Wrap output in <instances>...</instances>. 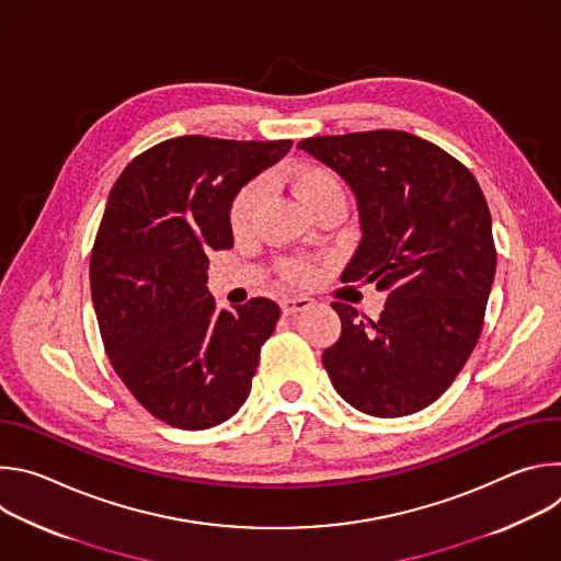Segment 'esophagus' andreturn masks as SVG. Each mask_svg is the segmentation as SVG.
<instances>
[{
  "label": "esophagus",
  "mask_w": 561,
  "mask_h": 561,
  "mask_svg": "<svg viewBox=\"0 0 561 561\" xmlns=\"http://www.w3.org/2000/svg\"><path fill=\"white\" fill-rule=\"evenodd\" d=\"M279 306H282V312H284V314H295V312L308 310V308L312 306V299H310V297H304V295H299V297H284V299L279 301Z\"/></svg>",
  "instance_id": "34e87169"
}]
</instances>
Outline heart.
Returning a JSON list of instances; mask_svg holds the SVG:
<instances>
[{"instance_id":"obj_1","label":"heart","mask_w":561,"mask_h":561,"mask_svg":"<svg viewBox=\"0 0 561 561\" xmlns=\"http://www.w3.org/2000/svg\"><path fill=\"white\" fill-rule=\"evenodd\" d=\"M288 182L297 193V197L301 199V204L312 215L331 206H346L344 184L327 167L304 164L288 175ZM266 193H268V184L264 180H251L249 184H244L237 191L228 210L230 228L234 232H249L255 226L260 210L264 206ZM282 275L290 284H308L314 277V268L306 260H286L282 264Z\"/></svg>"}]
</instances>
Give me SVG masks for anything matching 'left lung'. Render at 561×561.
<instances>
[{
  "instance_id": "1",
  "label": "left lung",
  "mask_w": 561,
  "mask_h": 561,
  "mask_svg": "<svg viewBox=\"0 0 561 561\" xmlns=\"http://www.w3.org/2000/svg\"><path fill=\"white\" fill-rule=\"evenodd\" d=\"M297 148L357 199L362 239L342 279L388 295L377 319L331 304L342 335L324 368L366 415L417 413L446 392L484 327L497 266L484 193L455 157L404 130L310 137Z\"/></svg>"
}]
</instances>
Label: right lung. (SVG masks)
Returning <instances> with one entry per match:
<instances>
[{
  "label": "right lung",
  "mask_w": 561,
  "mask_h": 561,
  "mask_svg": "<svg viewBox=\"0 0 561 561\" xmlns=\"http://www.w3.org/2000/svg\"><path fill=\"white\" fill-rule=\"evenodd\" d=\"M290 139H167L115 182L91 255V295L106 355L157 420L202 431L251 392L279 306L253 297L217 310L208 253L232 247L237 191L290 150Z\"/></svg>",
  "instance_id": "add662e5"
}]
</instances>
